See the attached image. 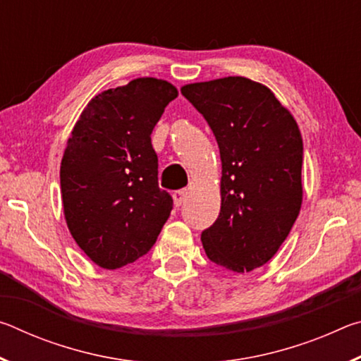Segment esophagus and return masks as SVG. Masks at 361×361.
I'll use <instances>...</instances> for the list:
<instances>
[{"mask_svg": "<svg viewBox=\"0 0 361 361\" xmlns=\"http://www.w3.org/2000/svg\"><path fill=\"white\" fill-rule=\"evenodd\" d=\"M186 200V191H175L173 192V202H175V207H181L183 204H185Z\"/></svg>", "mask_w": 361, "mask_h": 361, "instance_id": "esophagus-1", "label": "esophagus"}]
</instances>
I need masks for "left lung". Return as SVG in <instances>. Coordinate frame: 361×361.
Returning a JSON list of instances; mask_svg holds the SVG:
<instances>
[{
    "label": "left lung",
    "mask_w": 361,
    "mask_h": 361,
    "mask_svg": "<svg viewBox=\"0 0 361 361\" xmlns=\"http://www.w3.org/2000/svg\"><path fill=\"white\" fill-rule=\"evenodd\" d=\"M181 94L221 156V210L200 240L210 261L250 272L277 253L301 210V132L272 90L248 78L186 84Z\"/></svg>",
    "instance_id": "obj_1"
}]
</instances>
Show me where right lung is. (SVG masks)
<instances>
[{"mask_svg": "<svg viewBox=\"0 0 361 361\" xmlns=\"http://www.w3.org/2000/svg\"><path fill=\"white\" fill-rule=\"evenodd\" d=\"M176 97L164 79H133L95 95L73 127L60 166L63 213L97 266L137 261L170 216L173 200L159 188L151 133Z\"/></svg>", "mask_w": 361, "mask_h": 361, "instance_id": "obj_1", "label": "right lung"}]
</instances>
